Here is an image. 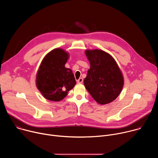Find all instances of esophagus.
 Returning <instances> with one entry per match:
<instances>
[{"label":"esophagus","mask_w":158,"mask_h":158,"mask_svg":"<svg viewBox=\"0 0 158 158\" xmlns=\"http://www.w3.org/2000/svg\"><path fill=\"white\" fill-rule=\"evenodd\" d=\"M82 82H83V79L82 77L79 78L78 80H77V83H82Z\"/></svg>","instance_id":"obj_1"}]
</instances>
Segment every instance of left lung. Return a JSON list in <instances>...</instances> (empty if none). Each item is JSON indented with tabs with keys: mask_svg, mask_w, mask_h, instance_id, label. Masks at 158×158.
Listing matches in <instances>:
<instances>
[{
	"mask_svg": "<svg viewBox=\"0 0 158 158\" xmlns=\"http://www.w3.org/2000/svg\"><path fill=\"white\" fill-rule=\"evenodd\" d=\"M85 53L91 64L84 80L86 89L99 104L111 102L119 95L124 85L123 74L116 62L101 50H87Z\"/></svg>",
	"mask_w": 158,
	"mask_h": 158,
	"instance_id": "left-lung-1",
	"label": "left lung"
}]
</instances>
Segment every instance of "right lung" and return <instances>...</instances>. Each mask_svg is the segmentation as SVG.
Masks as SVG:
<instances>
[{
	"label": "right lung",
	"instance_id": "1",
	"mask_svg": "<svg viewBox=\"0 0 158 158\" xmlns=\"http://www.w3.org/2000/svg\"><path fill=\"white\" fill-rule=\"evenodd\" d=\"M69 54L61 49H55L42 60L36 77V85L43 96L50 101L63 99L76 85L74 76L65 67Z\"/></svg>",
	"mask_w": 158,
	"mask_h": 158
}]
</instances>
